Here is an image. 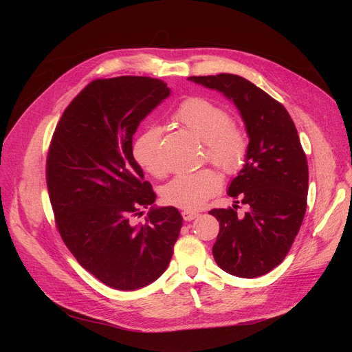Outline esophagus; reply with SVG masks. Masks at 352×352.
<instances>
[{
    "instance_id": "34e87169",
    "label": "esophagus",
    "mask_w": 352,
    "mask_h": 352,
    "mask_svg": "<svg viewBox=\"0 0 352 352\" xmlns=\"http://www.w3.org/2000/svg\"><path fill=\"white\" fill-rule=\"evenodd\" d=\"M197 217H198V212H197V211H191V210L182 211V218L186 219V221H192V219H195Z\"/></svg>"
}]
</instances>
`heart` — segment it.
<instances>
[{
    "label": "heart",
    "instance_id": "heart-1",
    "mask_svg": "<svg viewBox=\"0 0 352 352\" xmlns=\"http://www.w3.org/2000/svg\"><path fill=\"white\" fill-rule=\"evenodd\" d=\"M175 120L186 126L206 146V157L227 174L241 168L248 140L241 128L230 125L228 111L211 100L188 98L175 111ZM161 128L153 125L142 131L133 144V155L144 171L154 177L165 174L161 158ZM221 187L219 175L204 168L195 173L178 174L161 190L164 202L179 208H198Z\"/></svg>",
    "mask_w": 352,
    "mask_h": 352
}]
</instances>
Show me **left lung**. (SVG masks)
<instances>
[{
  "label": "left lung",
  "instance_id": "1",
  "mask_svg": "<svg viewBox=\"0 0 352 352\" xmlns=\"http://www.w3.org/2000/svg\"><path fill=\"white\" fill-rule=\"evenodd\" d=\"M234 102L248 135L245 164L230 182L227 194L241 198L211 210L219 221L212 247L221 270L255 278L280 265L297 236L307 210L308 164L288 111L248 80L234 74L190 77Z\"/></svg>",
  "mask_w": 352,
  "mask_h": 352
}]
</instances>
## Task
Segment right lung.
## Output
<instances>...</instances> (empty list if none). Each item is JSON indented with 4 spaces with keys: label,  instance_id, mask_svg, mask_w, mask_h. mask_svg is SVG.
Instances as JSON below:
<instances>
[{
    "label": "right lung",
    "instance_id": "1",
    "mask_svg": "<svg viewBox=\"0 0 352 352\" xmlns=\"http://www.w3.org/2000/svg\"><path fill=\"white\" fill-rule=\"evenodd\" d=\"M171 96L150 77L88 84L65 108L47 158V186L63 241L105 285L134 291L168 267L182 227L175 207H155V192L133 155L140 122ZM152 206L145 225H133Z\"/></svg>",
    "mask_w": 352,
    "mask_h": 352
}]
</instances>
